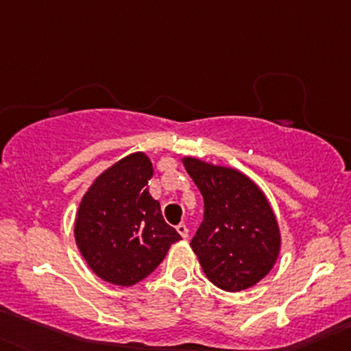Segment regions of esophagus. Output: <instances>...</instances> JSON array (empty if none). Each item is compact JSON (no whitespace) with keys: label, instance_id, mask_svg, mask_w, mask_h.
<instances>
[{"label":"esophagus","instance_id":"34e87169","mask_svg":"<svg viewBox=\"0 0 351 351\" xmlns=\"http://www.w3.org/2000/svg\"><path fill=\"white\" fill-rule=\"evenodd\" d=\"M176 231L180 232V236H182L183 239L189 238V228H186V224H183V222H182V224L176 226Z\"/></svg>","mask_w":351,"mask_h":351}]
</instances>
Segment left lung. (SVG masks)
<instances>
[{
    "label": "left lung",
    "instance_id": "obj_1",
    "mask_svg": "<svg viewBox=\"0 0 351 351\" xmlns=\"http://www.w3.org/2000/svg\"><path fill=\"white\" fill-rule=\"evenodd\" d=\"M204 197V221L192 246L208 280L226 292L250 289L280 253L278 221L260 186L234 168L182 159Z\"/></svg>",
    "mask_w": 351,
    "mask_h": 351
}]
</instances>
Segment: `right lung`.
I'll return each mask as SVG.
<instances>
[{
    "mask_svg": "<svg viewBox=\"0 0 351 351\" xmlns=\"http://www.w3.org/2000/svg\"><path fill=\"white\" fill-rule=\"evenodd\" d=\"M151 159L132 153L105 169L81 198L74 239L88 267L113 285L144 280L182 236L151 197Z\"/></svg>",
    "mask_w": 351,
    "mask_h": 351,
    "instance_id": "1",
    "label": "right lung"
}]
</instances>
